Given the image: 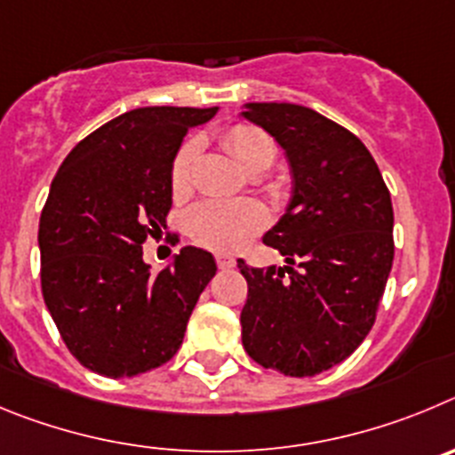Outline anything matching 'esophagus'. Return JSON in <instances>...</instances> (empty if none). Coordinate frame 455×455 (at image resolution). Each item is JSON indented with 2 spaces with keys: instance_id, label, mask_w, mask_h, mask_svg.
<instances>
[{
  "instance_id": "34e87169",
  "label": "esophagus",
  "mask_w": 455,
  "mask_h": 455,
  "mask_svg": "<svg viewBox=\"0 0 455 455\" xmlns=\"http://www.w3.org/2000/svg\"><path fill=\"white\" fill-rule=\"evenodd\" d=\"M215 260H218V267L220 269L235 267V258L228 256V253H218V256H215Z\"/></svg>"
}]
</instances>
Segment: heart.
Returning <instances> with one entry per match:
<instances>
[{"mask_svg": "<svg viewBox=\"0 0 455 455\" xmlns=\"http://www.w3.org/2000/svg\"><path fill=\"white\" fill-rule=\"evenodd\" d=\"M222 145L251 174H260L272 167L276 158V142L267 131L244 122H237L222 131ZM199 151L202 142L197 138H188L174 154L170 167V186L177 197H186L192 190ZM186 227L192 240L202 247L215 251H237L267 227V211L263 204L253 199H240V202L206 199L188 212Z\"/></svg>", "mask_w": 455, "mask_h": 455, "instance_id": "heart-1", "label": "heart"}]
</instances>
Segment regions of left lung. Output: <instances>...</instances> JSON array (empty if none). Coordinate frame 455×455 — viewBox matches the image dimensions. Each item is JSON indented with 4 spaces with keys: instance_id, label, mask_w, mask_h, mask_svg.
I'll return each mask as SVG.
<instances>
[{
    "instance_id": "obj_1",
    "label": "left lung",
    "mask_w": 455,
    "mask_h": 455,
    "mask_svg": "<svg viewBox=\"0 0 455 455\" xmlns=\"http://www.w3.org/2000/svg\"><path fill=\"white\" fill-rule=\"evenodd\" d=\"M285 149L294 190L263 243L283 267H247L244 351L285 376H315L354 354L374 326L395 258L390 190L367 147L297 104H247Z\"/></svg>"
}]
</instances>
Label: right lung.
Segmentation results:
<instances>
[{"label": "right lung", "instance_id": "add662e5", "mask_svg": "<svg viewBox=\"0 0 455 455\" xmlns=\"http://www.w3.org/2000/svg\"><path fill=\"white\" fill-rule=\"evenodd\" d=\"M212 108L147 106L106 122L69 151L40 215V283L69 354L108 379L138 376L177 354L218 265L183 247L149 274L142 243L172 208L170 167Z\"/></svg>", "mask_w": 455, "mask_h": 455}]
</instances>
